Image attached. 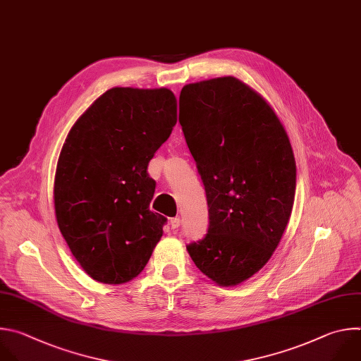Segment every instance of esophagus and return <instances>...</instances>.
<instances>
[{
    "instance_id": "1",
    "label": "esophagus",
    "mask_w": 361,
    "mask_h": 361,
    "mask_svg": "<svg viewBox=\"0 0 361 361\" xmlns=\"http://www.w3.org/2000/svg\"><path fill=\"white\" fill-rule=\"evenodd\" d=\"M169 225H171V229L176 231V229L179 228V225H180V219H179V218H172L171 222H169Z\"/></svg>"
}]
</instances>
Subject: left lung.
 I'll return each mask as SVG.
<instances>
[{
    "label": "left lung",
    "mask_w": 361,
    "mask_h": 361,
    "mask_svg": "<svg viewBox=\"0 0 361 361\" xmlns=\"http://www.w3.org/2000/svg\"><path fill=\"white\" fill-rule=\"evenodd\" d=\"M179 122L202 178L209 229L186 246L196 267L236 286L271 257L290 219L296 162L271 106L235 77L185 85Z\"/></svg>",
    "instance_id": "obj_1"
}]
</instances>
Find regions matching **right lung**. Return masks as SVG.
<instances>
[{
	"instance_id": "right-lung-1",
	"label": "right lung",
	"mask_w": 361,
	"mask_h": 361,
	"mask_svg": "<svg viewBox=\"0 0 361 361\" xmlns=\"http://www.w3.org/2000/svg\"><path fill=\"white\" fill-rule=\"evenodd\" d=\"M178 105L168 88H112L71 128L59 154L58 228L85 273L122 284L147 266L166 218L149 210V161L169 137Z\"/></svg>"
}]
</instances>
